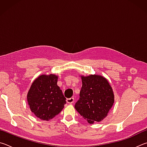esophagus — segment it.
I'll return each mask as SVG.
<instances>
[{
  "label": "esophagus",
  "instance_id": "1",
  "mask_svg": "<svg viewBox=\"0 0 147 147\" xmlns=\"http://www.w3.org/2000/svg\"><path fill=\"white\" fill-rule=\"evenodd\" d=\"M67 102L68 104H73L74 103V98H67Z\"/></svg>",
  "mask_w": 147,
  "mask_h": 147
}]
</instances>
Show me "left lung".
<instances>
[{
  "label": "left lung",
  "instance_id": "8db88e82",
  "mask_svg": "<svg viewBox=\"0 0 147 147\" xmlns=\"http://www.w3.org/2000/svg\"><path fill=\"white\" fill-rule=\"evenodd\" d=\"M80 76L82 86L74 108L89 124L102 121L113 105V89L102 76Z\"/></svg>",
  "mask_w": 147,
  "mask_h": 147
}]
</instances>
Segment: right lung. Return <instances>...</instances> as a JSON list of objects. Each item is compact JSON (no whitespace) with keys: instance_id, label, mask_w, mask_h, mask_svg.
<instances>
[{"instance_id":"1","label":"right lung","mask_w":147,"mask_h":147,"mask_svg":"<svg viewBox=\"0 0 147 147\" xmlns=\"http://www.w3.org/2000/svg\"><path fill=\"white\" fill-rule=\"evenodd\" d=\"M58 78L53 74H41L33 82L27 94L31 111L41 120L54 118L66 104V98L57 85Z\"/></svg>"}]
</instances>
